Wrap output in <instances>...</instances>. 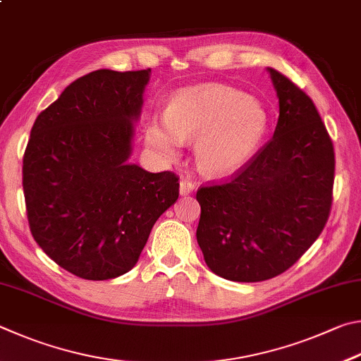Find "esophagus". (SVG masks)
<instances>
[{
  "instance_id": "esophagus-1",
  "label": "esophagus",
  "mask_w": 361,
  "mask_h": 361,
  "mask_svg": "<svg viewBox=\"0 0 361 361\" xmlns=\"http://www.w3.org/2000/svg\"><path fill=\"white\" fill-rule=\"evenodd\" d=\"M195 188H197V184L195 182H192L190 179H187V177H184V179H180V187H179V192L180 195H190Z\"/></svg>"
}]
</instances>
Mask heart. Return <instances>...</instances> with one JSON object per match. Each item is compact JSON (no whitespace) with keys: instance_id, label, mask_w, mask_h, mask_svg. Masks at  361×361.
<instances>
[{"instance_id":"obj_1","label":"heart","mask_w":361,"mask_h":361,"mask_svg":"<svg viewBox=\"0 0 361 361\" xmlns=\"http://www.w3.org/2000/svg\"><path fill=\"white\" fill-rule=\"evenodd\" d=\"M267 130L268 114L260 101L228 85L204 84L176 93L164 116L145 120L144 139L164 160H174L182 142L195 141L201 173L226 177L255 157Z\"/></svg>"}]
</instances>
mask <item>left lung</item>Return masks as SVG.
<instances>
[{
  "mask_svg": "<svg viewBox=\"0 0 361 361\" xmlns=\"http://www.w3.org/2000/svg\"><path fill=\"white\" fill-rule=\"evenodd\" d=\"M268 71L279 98L273 137L230 180L197 192L204 262L235 282L267 281L293 267L331 211L334 149L325 123L298 85Z\"/></svg>",
  "mask_w": 361,
  "mask_h": 361,
  "instance_id": "8db88e82",
  "label": "left lung"
}]
</instances>
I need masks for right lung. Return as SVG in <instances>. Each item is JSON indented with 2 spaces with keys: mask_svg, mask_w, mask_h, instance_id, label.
Wrapping results in <instances>:
<instances>
[{
  "mask_svg": "<svg viewBox=\"0 0 361 361\" xmlns=\"http://www.w3.org/2000/svg\"><path fill=\"white\" fill-rule=\"evenodd\" d=\"M150 68L98 71L69 84L37 116L23 155L31 235L87 281L135 267L158 217L179 198V177L128 163Z\"/></svg>",
  "mask_w": 361,
  "mask_h": 361,
  "instance_id": "obj_1",
  "label": "right lung"
}]
</instances>
